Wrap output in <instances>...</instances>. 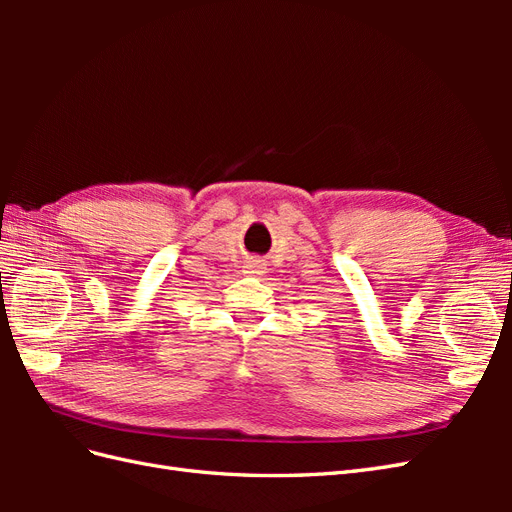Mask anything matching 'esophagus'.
I'll return each instance as SVG.
<instances>
[{"label": "esophagus", "instance_id": "34e87169", "mask_svg": "<svg viewBox=\"0 0 512 512\" xmlns=\"http://www.w3.org/2000/svg\"><path fill=\"white\" fill-rule=\"evenodd\" d=\"M245 273H252V275L265 273V262H262V260H250L245 265Z\"/></svg>", "mask_w": 512, "mask_h": 512}]
</instances>
